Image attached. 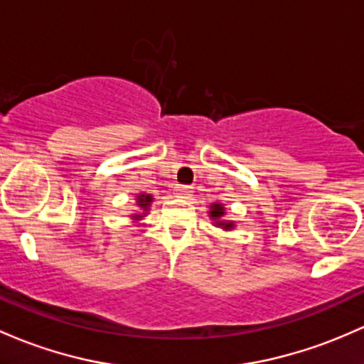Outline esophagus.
I'll use <instances>...</instances> for the list:
<instances>
[{
    "label": "esophagus",
    "instance_id": "obj_1",
    "mask_svg": "<svg viewBox=\"0 0 364 364\" xmlns=\"http://www.w3.org/2000/svg\"><path fill=\"white\" fill-rule=\"evenodd\" d=\"M178 193L181 198H190L193 190H191V186H178Z\"/></svg>",
    "mask_w": 364,
    "mask_h": 364
}]
</instances>
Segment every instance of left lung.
I'll list each match as a JSON object with an SVG mask.
<instances>
[{
    "label": "left lung",
    "mask_w": 364,
    "mask_h": 364,
    "mask_svg": "<svg viewBox=\"0 0 364 364\" xmlns=\"http://www.w3.org/2000/svg\"><path fill=\"white\" fill-rule=\"evenodd\" d=\"M209 215L214 219L215 226H221L223 230L226 231L233 228V223L231 221H223V218H225V207H223V203H213V205H210Z\"/></svg>",
    "instance_id": "8db88e82"
}]
</instances>
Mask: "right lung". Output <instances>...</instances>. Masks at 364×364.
Returning <instances> with one entry per match:
<instances>
[{
	"label": "right lung",
	"mask_w": 364,
	"mask_h": 364,
	"mask_svg": "<svg viewBox=\"0 0 364 364\" xmlns=\"http://www.w3.org/2000/svg\"><path fill=\"white\" fill-rule=\"evenodd\" d=\"M136 200H138V205L141 207V209H143V213H141V214H134V215H131V218H133V219H141L143 215L146 214V210H149L150 203H151V200H154V198H151V195H146V193H139Z\"/></svg>",
	"instance_id": "add662e5"
}]
</instances>
